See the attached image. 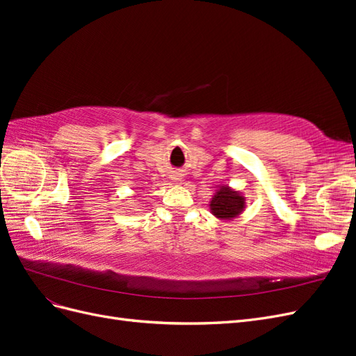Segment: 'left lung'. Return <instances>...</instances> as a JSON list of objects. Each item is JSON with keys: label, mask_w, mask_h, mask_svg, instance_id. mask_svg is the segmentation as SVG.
<instances>
[{"label": "left lung", "mask_w": 356, "mask_h": 356, "mask_svg": "<svg viewBox=\"0 0 356 356\" xmlns=\"http://www.w3.org/2000/svg\"><path fill=\"white\" fill-rule=\"evenodd\" d=\"M245 197L242 193L233 190L229 186H221L209 202L212 215L220 220L238 218L245 209Z\"/></svg>", "instance_id": "left-lung-1"}]
</instances>
